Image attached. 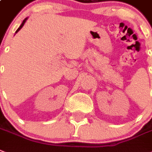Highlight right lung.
Returning a JSON list of instances; mask_svg holds the SVG:
<instances>
[{
    "instance_id": "add662e5",
    "label": "right lung",
    "mask_w": 152,
    "mask_h": 152,
    "mask_svg": "<svg viewBox=\"0 0 152 152\" xmlns=\"http://www.w3.org/2000/svg\"><path fill=\"white\" fill-rule=\"evenodd\" d=\"M26 19H27V18H25L24 20H23V23H22V24H21V26H19V28H18V29H17V30H16V32H15V33H18V32L19 31V30H20V29H21V28H22V27L23 26V25H24V24H25V23H26Z\"/></svg>"
}]
</instances>
